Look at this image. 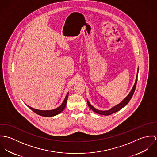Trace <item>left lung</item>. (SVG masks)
<instances>
[{"instance_id":"8db88e82","label":"left lung","mask_w":157,"mask_h":157,"mask_svg":"<svg viewBox=\"0 0 157 157\" xmlns=\"http://www.w3.org/2000/svg\"><path fill=\"white\" fill-rule=\"evenodd\" d=\"M138 71H137V74H136V80H135V82L134 85L132 88V90H131L130 93L128 94V95L120 103H119L118 105L115 106L114 107L112 108L111 109H110L109 110H108V111H100V110H98L97 109H95V108H94L89 102V101L87 100V103H88V106L90 107V108L95 112L98 113V114H100V115H111L113 113H115V112H117L119 110H120L121 109H122L124 106H125L128 103L129 101L131 100L134 93L135 90V88H136V83H137V78H138Z\"/></svg>"}]
</instances>
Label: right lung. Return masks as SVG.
<instances>
[{
    "label": "right lung",
    "instance_id": "1",
    "mask_svg": "<svg viewBox=\"0 0 157 157\" xmlns=\"http://www.w3.org/2000/svg\"><path fill=\"white\" fill-rule=\"evenodd\" d=\"M68 95H69V92L67 93V96L65 98V100L63 101V102L62 103V104L58 107L56 109H52V110H49V111H42V110H39V109H34L30 106H29L28 105V107L33 112H35L36 113L43 116V117H52V116H55L59 113H60V112H62L63 111V109H65V108L66 107L67 105V97H68Z\"/></svg>",
    "mask_w": 157,
    "mask_h": 157
}]
</instances>
